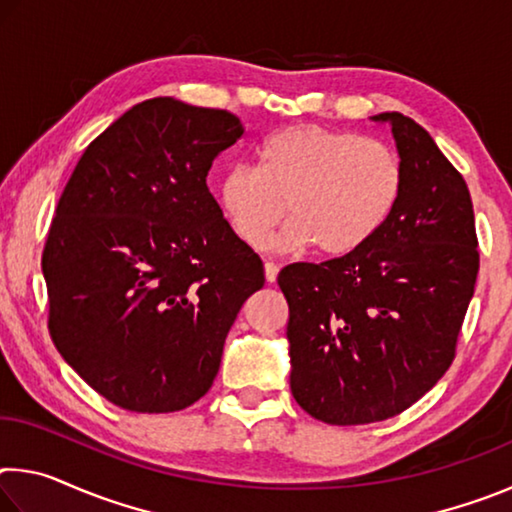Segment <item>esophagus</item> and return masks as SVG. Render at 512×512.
I'll return each mask as SVG.
<instances>
[{
	"label": "esophagus",
	"mask_w": 512,
	"mask_h": 512,
	"mask_svg": "<svg viewBox=\"0 0 512 512\" xmlns=\"http://www.w3.org/2000/svg\"><path fill=\"white\" fill-rule=\"evenodd\" d=\"M264 273H266V282H275L277 280V273H280V266L275 262H266L264 264Z\"/></svg>",
	"instance_id": "1"
}]
</instances>
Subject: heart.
Segmentation results:
<instances>
[{"mask_svg":"<svg viewBox=\"0 0 512 512\" xmlns=\"http://www.w3.org/2000/svg\"><path fill=\"white\" fill-rule=\"evenodd\" d=\"M402 189L404 167L391 144L300 124L257 146V169L225 171L216 196L232 232L250 248L264 246L289 207L277 248L314 244L320 255L345 257L384 228Z\"/></svg>","mask_w":512,"mask_h":512,"instance_id":"obj_1","label":"heart"}]
</instances>
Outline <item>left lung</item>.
I'll list each match as a JSON object with an SVG mask.
<instances>
[{"label":"left lung","instance_id":"1","mask_svg":"<svg viewBox=\"0 0 512 512\" xmlns=\"http://www.w3.org/2000/svg\"><path fill=\"white\" fill-rule=\"evenodd\" d=\"M404 167L395 212L357 253L291 264V393L311 418L368 424L402 413L456 357L479 273L470 189L431 135L381 112Z\"/></svg>","mask_w":512,"mask_h":512}]
</instances>
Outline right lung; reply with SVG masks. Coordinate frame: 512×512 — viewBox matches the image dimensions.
Listing matches in <instances>:
<instances>
[{
	"instance_id": "right-lung-1",
	"label": "right lung",
	"mask_w": 512,
	"mask_h": 512,
	"mask_svg": "<svg viewBox=\"0 0 512 512\" xmlns=\"http://www.w3.org/2000/svg\"><path fill=\"white\" fill-rule=\"evenodd\" d=\"M244 135L228 110L155 97L90 142L51 221L49 334L108 402L171 413L210 391L223 343L264 264L207 189Z\"/></svg>"
}]
</instances>
